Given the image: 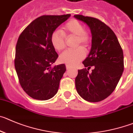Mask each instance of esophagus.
I'll return each mask as SVG.
<instances>
[{"label":"esophagus","mask_w":133,"mask_h":133,"mask_svg":"<svg viewBox=\"0 0 133 133\" xmlns=\"http://www.w3.org/2000/svg\"><path fill=\"white\" fill-rule=\"evenodd\" d=\"M71 68L72 66L70 65H69V64H66V70H69Z\"/></svg>","instance_id":"1"}]
</instances>
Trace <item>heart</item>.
Returning <instances> with one entry per match:
<instances>
[{
    "mask_svg": "<svg viewBox=\"0 0 133 133\" xmlns=\"http://www.w3.org/2000/svg\"><path fill=\"white\" fill-rule=\"evenodd\" d=\"M74 36L76 38V46L87 47L89 43L90 37L88 32L84 31V26L76 19L70 20L63 26V31L56 30L51 36V42L54 48L61 51L65 48V36ZM85 57V51L82 48L76 50H69L62 53L59 56L61 63L69 65H75Z\"/></svg>",
    "mask_w": 133,
    "mask_h": 133,
    "instance_id": "heart-1",
    "label": "heart"
}]
</instances>
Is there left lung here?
Returning a JSON list of instances; mask_svg holds the SVG:
<instances>
[{"label": "left lung", "instance_id": "obj_1", "mask_svg": "<svg viewBox=\"0 0 133 133\" xmlns=\"http://www.w3.org/2000/svg\"><path fill=\"white\" fill-rule=\"evenodd\" d=\"M74 17L89 26L91 48L83 61L87 69L78 70L75 85L78 94L89 102H99L110 95L124 70L123 53L116 35L98 19L82 15ZM91 66L94 69L89 73Z\"/></svg>", "mask_w": 133, "mask_h": 133}]
</instances>
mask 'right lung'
<instances>
[{
	"instance_id": "obj_1",
	"label": "right lung",
	"mask_w": 133,
	"mask_h": 133,
	"mask_svg": "<svg viewBox=\"0 0 133 133\" xmlns=\"http://www.w3.org/2000/svg\"><path fill=\"white\" fill-rule=\"evenodd\" d=\"M70 14L42 16L31 23L21 32L16 47L15 69L21 86L32 98L45 101L58 91L66 71L64 64L51 65L58 55L51 42L57 28Z\"/></svg>"
}]
</instances>
